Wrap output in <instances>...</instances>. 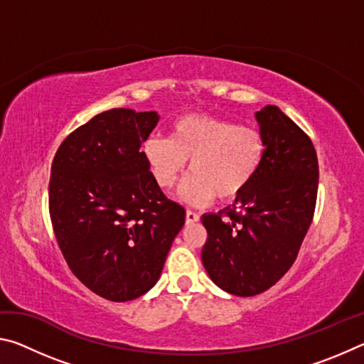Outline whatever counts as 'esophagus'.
<instances>
[{
    "mask_svg": "<svg viewBox=\"0 0 364 364\" xmlns=\"http://www.w3.org/2000/svg\"><path fill=\"white\" fill-rule=\"evenodd\" d=\"M199 213H196L193 210H188L186 212V223L191 225V223H196V221H199Z\"/></svg>",
    "mask_w": 364,
    "mask_h": 364,
    "instance_id": "obj_1",
    "label": "esophagus"
}]
</instances>
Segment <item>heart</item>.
<instances>
[{
  "label": "heart",
  "mask_w": 364,
  "mask_h": 364,
  "mask_svg": "<svg viewBox=\"0 0 364 364\" xmlns=\"http://www.w3.org/2000/svg\"><path fill=\"white\" fill-rule=\"evenodd\" d=\"M144 159L160 189H171L189 162L191 173L180 188L189 205L237 199L262 168L263 134L252 127L207 114L184 115L171 125L170 138L152 136L144 143Z\"/></svg>",
  "instance_id": "obj_1"
}]
</instances>
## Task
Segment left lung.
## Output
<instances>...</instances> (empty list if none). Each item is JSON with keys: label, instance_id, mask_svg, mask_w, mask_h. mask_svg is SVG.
<instances>
[{"label": "left lung", "instance_id": "obj_1", "mask_svg": "<svg viewBox=\"0 0 364 364\" xmlns=\"http://www.w3.org/2000/svg\"><path fill=\"white\" fill-rule=\"evenodd\" d=\"M264 139L262 168L236 204L202 215V263L223 291L252 297L276 284L297 258L318 194L315 146L279 107L255 112Z\"/></svg>", "mask_w": 364, "mask_h": 364}]
</instances>
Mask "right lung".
Listing matches in <instances>:
<instances>
[{
    "instance_id": "right-lung-1",
    "label": "right lung",
    "mask_w": 364,
    "mask_h": 364,
    "mask_svg": "<svg viewBox=\"0 0 364 364\" xmlns=\"http://www.w3.org/2000/svg\"><path fill=\"white\" fill-rule=\"evenodd\" d=\"M157 112L110 109L67 136L54 156L49 215L72 273L110 301L138 299L156 284L186 218L165 197L141 144Z\"/></svg>"
}]
</instances>
